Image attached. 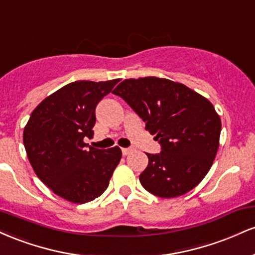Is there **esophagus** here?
Listing matches in <instances>:
<instances>
[{"mask_svg": "<svg viewBox=\"0 0 255 255\" xmlns=\"http://www.w3.org/2000/svg\"><path fill=\"white\" fill-rule=\"evenodd\" d=\"M131 152H133V148H131V147H124V148H122V154H124V156H128V154L131 153Z\"/></svg>", "mask_w": 255, "mask_h": 255, "instance_id": "esophagus-1", "label": "esophagus"}]
</instances>
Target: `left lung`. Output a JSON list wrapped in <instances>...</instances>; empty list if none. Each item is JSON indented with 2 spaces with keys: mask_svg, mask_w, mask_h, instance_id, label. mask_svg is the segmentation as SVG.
Listing matches in <instances>:
<instances>
[{
  "mask_svg": "<svg viewBox=\"0 0 255 255\" xmlns=\"http://www.w3.org/2000/svg\"><path fill=\"white\" fill-rule=\"evenodd\" d=\"M124 98L162 146L146 153L140 183L151 194L175 198L192 191L211 169L219 147L222 122L211 102L169 79H126L113 91Z\"/></svg>",
  "mask_w": 255,
  "mask_h": 255,
  "instance_id": "left-lung-1",
  "label": "left lung"
}]
</instances>
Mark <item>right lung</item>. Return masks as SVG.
Segmentation results:
<instances>
[{"mask_svg":"<svg viewBox=\"0 0 255 255\" xmlns=\"http://www.w3.org/2000/svg\"><path fill=\"white\" fill-rule=\"evenodd\" d=\"M119 79L79 80L48 96L32 111L24 129L28 160L39 180L58 197L74 204L95 200L104 193L121 160L119 146L87 147L93 136L96 107Z\"/></svg>","mask_w":255,"mask_h":255,"instance_id":"right-lung-1","label":"right lung"}]
</instances>
